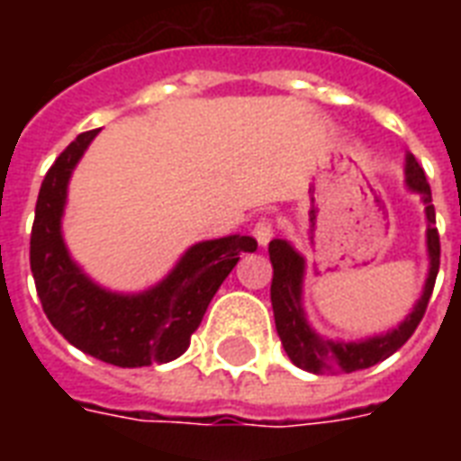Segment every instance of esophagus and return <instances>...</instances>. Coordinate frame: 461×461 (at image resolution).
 Here are the masks:
<instances>
[{"label":"esophagus","instance_id":"obj_1","mask_svg":"<svg viewBox=\"0 0 461 461\" xmlns=\"http://www.w3.org/2000/svg\"><path fill=\"white\" fill-rule=\"evenodd\" d=\"M253 237H256V241H258L260 246H267V241L275 237L273 220H267V217L258 220V222H256V227H253Z\"/></svg>","mask_w":461,"mask_h":461}]
</instances>
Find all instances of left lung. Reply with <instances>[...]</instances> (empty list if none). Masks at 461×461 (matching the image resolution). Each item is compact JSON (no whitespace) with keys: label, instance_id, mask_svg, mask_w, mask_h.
Wrapping results in <instances>:
<instances>
[{"label":"left lung","instance_id":"left-lung-1","mask_svg":"<svg viewBox=\"0 0 461 461\" xmlns=\"http://www.w3.org/2000/svg\"><path fill=\"white\" fill-rule=\"evenodd\" d=\"M404 184L409 191L421 195L423 212H426V251H429V277L423 285L421 296L416 299L411 313L383 335L364 337L354 342L330 339L311 328L303 311V277H306V258L289 244L287 239H273L267 246L270 263H273V285H270V302H273L275 328L282 339V347L292 358V364L311 373H351L385 361L390 354L400 349L409 337L414 335L416 325L421 322L429 299L433 294L438 267H440V237L436 230V208L430 203V186L426 181L421 165L411 153L404 158Z\"/></svg>","mask_w":461,"mask_h":461}]
</instances>
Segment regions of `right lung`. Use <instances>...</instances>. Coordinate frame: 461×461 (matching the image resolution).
Segmentation results:
<instances>
[{
	"label": "right lung",
	"instance_id": "obj_1",
	"mask_svg": "<svg viewBox=\"0 0 461 461\" xmlns=\"http://www.w3.org/2000/svg\"><path fill=\"white\" fill-rule=\"evenodd\" d=\"M100 129L81 133L54 159L40 186L31 234V270L42 311L76 349L119 368L167 364L191 344L210 299L239 263L258 249L256 239L231 237L198 241L153 287L124 294L100 287L71 258L61 217L68 179Z\"/></svg>",
	"mask_w": 461,
	"mask_h": 461
}]
</instances>
